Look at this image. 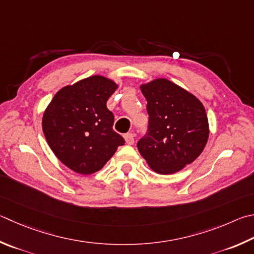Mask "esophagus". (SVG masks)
<instances>
[{
    "label": "esophagus",
    "mask_w": 254,
    "mask_h": 254,
    "mask_svg": "<svg viewBox=\"0 0 254 254\" xmlns=\"http://www.w3.org/2000/svg\"><path fill=\"white\" fill-rule=\"evenodd\" d=\"M124 140H126V142L127 143L128 145H132L133 143H134V141H135L134 134H133V133H127V134L124 135Z\"/></svg>",
    "instance_id": "esophagus-1"
}]
</instances>
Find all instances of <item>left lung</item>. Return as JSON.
<instances>
[{
  "instance_id": "left-lung-1",
  "label": "left lung",
  "mask_w": 254,
  "mask_h": 254,
  "mask_svg": "<svg viewBox=\"0 0 254 254\" xmlns=\"http://www.w3.org/2000/svg\"><path fill=\"white\" fill-rule=\"evenodd\" d=\"M147 101L149 133L137 150L159 174H172L192 163L209 139L205 109L190 92L164 77L140 85Z\"/></svg>"
}]
</instances>
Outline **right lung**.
<instances>
[{
    "mask_svg": "<svg viewBox=\"0 0 254 254\" xmlns=\"http://www.w3.org/2000/svg\"><path fill=\"white\" fill-rule=\"evenodd\" d=\"M113 80L92 75L60 89L45 109L42 128L51 150L80 174L100 171L124 139L113 131L114 117L107 108L117 89Z\"/></svg>",
    "mask_w": 254,
    "mask_h": 254,
    "instance_id": "obj_1",
    "label": "right lung"
}]
</instances>
